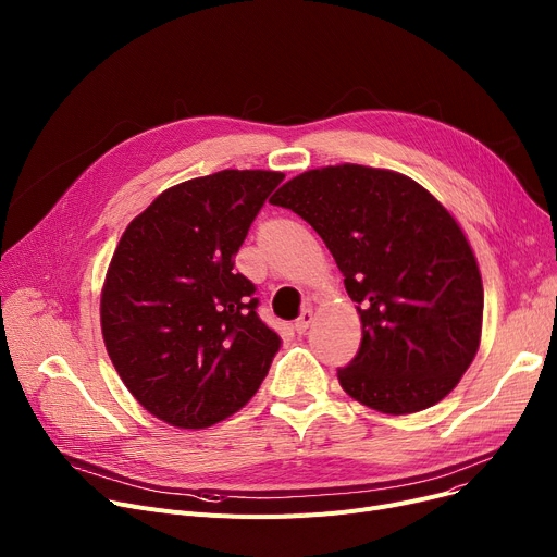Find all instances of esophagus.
Segmentation results:
<instances>
[{
    "label": "esophagus",
    "instance_id": "34e87169",
    "mask_svg": "<svg viewBox=\"0 0 557 557\" xmlns=\"http://www.w3.org/2000/svg\"><path fill=\"white\" fill-rule=\"evenodd\" d=\"M311 323H313V311H311V309H305V311L300 313V318L296 320V332H298V334H305Z\"/></svg>",
    "mask_w": 557,
    "mask_h": 557
}]
</instances>
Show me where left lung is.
Wrapping results in <instances>:
<instances>
[{"mask_svg": "<svg viewBox=\"0 0 557 557\" xmlns=\"http://www.w3.org/2000/svg\"><path fill=\"white\" fill-rule=\"evenodd\" d=\"M271 202L320 234L357 302L363 338L338 370L343 391L388 416L447 397L479 352L483 280L445 205L404 173L363 164L305 171Z\"/></svg>", "mask_w": 557, "mask_h": 557, "instance_id": "left-lung-1", "label": "left lung"}]
</instances>
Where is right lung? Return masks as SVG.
Wrapping results in <instances>:
<instances>
[{
    "instance_id": "obj_1",
    "label": "right lung",
    "mask_w": 557,
    "mask_h": 557,
    "mask_svg": "<svg viewBox=\"0 0 557 557\" xmlns=\"http://www.w3.org/2000/svg\"><path fill=\"white\" fill-rule=\"evenodd\" d=\"M280 171L223 169L162 191L114 248L101 334L131 395L178 429L212 426L257 393L280 336L257 315L255 284L234 273Z\"/></svg>"
}]
</instances>
